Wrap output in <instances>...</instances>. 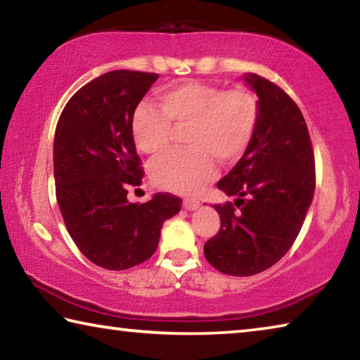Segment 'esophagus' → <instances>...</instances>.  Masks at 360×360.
<instances>
[{
	"label": "esophagus",
	"instance_id": "obj_1",
	"mask_svg": "<svg viewBox=\"0 0 360 360\" xmlns=\"http://www.w3.org/2000/svg\"><path fill=\"white\" fill-rule=\"evenodd\" d=\"M182 205H184V208L187 211H195L200 206V202L197 198H186L184 203H182Z\"/></svg>",
	"mask_w": 360,
	"mask_h": 360
}]
</instances>
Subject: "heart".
<instances>
[{
    "label": "heart",
    "instance_id": "1",
    "mask_svg": "<svg viewBox=\"0 0 360 360\" xmlns=\"http://www.w3.org/2000/svg\"><path fill=\"white\" fill-rule=\"evenodd\" d=\"M162 111L149 105L136 108L131 135L136 148L155 155L167 148L174 127H188L187 149L169 150L150 163V179L158 188L192 193L214 173L212 158L233 163L252 141L259 120V101L248 89L224 90L214 84L187 81L157 94Z\"/></svg>",
    "mask_w": 360,
    "mask_h": 360
}]
</instances>
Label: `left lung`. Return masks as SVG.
Returning <instances> with one entry per match:
<instances>
[{
  "mask_svg": "<svg viewBox=\"0 0 360 360\" xmlns=\"http://www.w3.org/2000/svg\"><path fill=\"white\" fill-rule=\"evenodd\" d=\"M243 79L257 95V127L238 163L217 182L240 210L214 205L221 229L203 248L206 260L231 276L257 275L289 251L316 187L311 139L300 109L265 77L246 72Z\"/></svg>",
  "mask_w": 360,
  "mask_h": 360,
  "instance_id": "obj_1",
  "label": "left lung"
}]
</instances>
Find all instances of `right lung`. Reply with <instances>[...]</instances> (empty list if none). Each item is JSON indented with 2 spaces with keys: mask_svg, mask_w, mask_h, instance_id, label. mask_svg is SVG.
Returning <instances> with one entry per match:
<instances>
[{
  "mask_svg": "<svg viewBox=\"0 0 360 360\" xmlns=\"http://www.w3.org/2000/svg\"><path fill=\"white\" fill-rule=\"evenodd\" d=\"M158 79L152 72H105L71 96L53 138L57 202L72 241L106 270H129L155 252L167 219L182 200L155 193L143 205L127 187L143 178L131 135L135 109Z\"/></svg>",
  "mask_w": 360,
  "mask_h": 360,
  "instance_id": "add662e5",
  "label": "right lung"
}]
</instances>
